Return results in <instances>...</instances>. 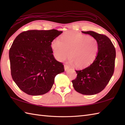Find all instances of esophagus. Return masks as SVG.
<instances>
[{"instance_id":"1","label":"esophagus","mask_w":125,"mask_h":125,"mask_svg":"<svg viewBox=\"0 0 125 125\" xmlns=\"http://www.w3.org/2000/svg\"><path fill=\"white\" fill-rule=\"evenodd\" d=\"M64 70L66 71H67L68 70H69V66L68 65H64Z\"/></svg>"}]
</instances>
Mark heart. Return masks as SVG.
<instances>
[{
    "label": "heart",
    "mask_w": 125,
    "mask_h": 125,
    "mask_svg": "<svg viewBox=\"0 0 125 125\" xmlns=\"http://www.w3.org/2000/svg\"><path fill=\"white\" fill-rule=\"evenodd\" d=\"M51 47L56 59L63 61L69 54L70 62L79 69L91 65L96 58L99 49L98 42L94 37L72 32L64 34L61 40H53Z\"/></svg>",
    "instance_id": "heart-1"
}]
</instances>
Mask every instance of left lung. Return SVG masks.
Returning a JSON list of instances; mask_svg holds the SVG:
<instances>
[{
	"label": "left lung",
	"instance_id": "obj_1",
	"mask_svg": "<svg viewBox=\"0 0 125 125\" xmlns=\"http://www.w3.org/2000/svg\"><path fill=\"white\" fill-rule=\"evenodd\" d=\"M97 40L99 49L94 62L88 67L76 70L77 78L72 81L77 92L94 95L104 89L113 76L116 56L115 49L107 36L94 31H82Z\"/></svg>",
	"mask_w": 125,
	"mask_h": 125
}]
</instances>
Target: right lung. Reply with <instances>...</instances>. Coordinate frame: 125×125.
<instances>
[{
  "label": "right lung",
  "instance_id": "obj_1",
  "mask_svg": "<svg viewBox=\"0 0 125 125\" xmlns=\"http://www.w3.org/2000/svg\"><path fill=\"white\" fill-rule=\"evenodd\" d=\"M62 31L31 30L16 37L9 51L13 81L26 94H46L54 83L55 76L64 71L62 63L55 59L52 42Z\"/></svg>",
  "mask_w": 125,
  "mask_h": 125
}]
</instances>
